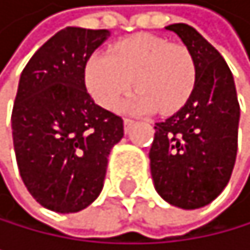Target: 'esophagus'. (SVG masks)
Here are the masks:
<instances>
[{
    "label": "esophagus",
    "mask_w": 250,
    "mask_h": 250,
    "mask_svg": "<svg viewBox=\"0 0 250 250\" xmlns=\"http://www.w3.org/2000/svg\"><path fill=\"white\" fill-rule=\"evenodd\" d=\"M133 125H134V120H131V119H125V120H124V130H125V133L130 131Z\"/></svg>",
    "instance_id": "obj_1"
}]
</instances>
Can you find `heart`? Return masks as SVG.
I'll return each mask as SVG.
<instances>
[{
  "instance_id": "heart-1",
  "label": "heart",
  "mask_w": 250,
  "mask_h": 250,
  "mask_svg": "<svg viewBox=\"0 0 250 250\" xmlns=\"http://www.w3.org/2000/svg\"><path fill=\"white\" fill-rule=\"evenodd\" d=\"M86 87L106 109L119 103L131 84L138 89L124 109L172 112L188 102L196 84V64L186 46L153 34L119 40L108 53H95L84 70Z\"/></svg>"
}]
</instances>
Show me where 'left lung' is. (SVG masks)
<instances>
[{
	"mask_svg": "<svg viewBox=\"0 0 250 250\" xmlns=\"http://www.w3.org/2000/svg\"><path fill=\"white\" fill-rule=\"evenodd\" d=\"M182 39L196 64L192 94L174 116L155 124L150 170L167 204L196 210L226 188L236 160L238 103L233 75L221 53L189 24L166 26Z\"/></svg>",
	"mask_w": 250,
	"mask_h": 250,
	"instance_id": "8db88e82",
	"label": "left lung"
}]
</instances>
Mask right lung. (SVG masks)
<instances>
[{"instance_id": "right-lung-1", "label": "right lung", "mask_w": 250, "mask_h": 250, "mask_svg": "<svg viewBox=\"0 0 250 250\" xmlns=\"http://www.w3.org/2000/svg\"><path fill=\"white\" fill-rule=\"evenodd\" d=\"M108 29L68 26L23 68L12 109V138L24 186L56 213L84 210L102 192L124 120L95 104L84 70Z\"/></svg>"}]
</instances>
